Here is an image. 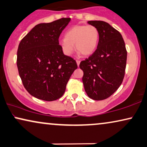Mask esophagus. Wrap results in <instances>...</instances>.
<instances>
[{"mask_svg":"<svg viewBox=\"0 0 147 147\" xmlns=\"http://www.w3.org/2000/svg\"><path fill=\"white\" fill-rule=\"evenodd\" d=\"M76 63H77L78 66H79L80 65V60H76Z\"/></svg>","mask_w":147,"mask_h":147,"instance_id":"obj_1","label":"esophagus"}]
</instances>
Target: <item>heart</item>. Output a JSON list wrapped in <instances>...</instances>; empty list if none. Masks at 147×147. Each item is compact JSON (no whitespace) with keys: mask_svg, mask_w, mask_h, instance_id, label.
I'll use <instances>...</instances> for the list:
<instances>
[{"mask_svg":"<svg viewBox=\"0 0 147 147\" xmlns=\"http://www.w3.org/2000/svg\"><path fill=\"white\" fill-rule=\"evenodd\" d=\"M98 28L92 25H76L65 32V38L59 41L63 52L67 56L74 53V44L79 53L88 56L96 50L99 40Z\"/></svg>","mask_w":147,"mask_h":147,"instance_id":"b5f03b06","label":"heart"}]
</instances>
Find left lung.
Returning a JSON list of instances; mask_svg holds the SVG:
<instances>
[{"label":"left lung","instance_id":"obj_1","mask_svg":"<svg viewBox=\"0 0 147 147\" xmlns=\"http://www.w3.org/2000/svg\"><path fill=\"white\" fill-rule=\"evenodd\" d=\"M98 28L100 36L97 49L82 61V82L88 96L101 100L111 96L122 83L126 67L127 51L121 34L102 21H89Z\"/></svg>","mask_w":147,"mask_h":147}]
</instances>
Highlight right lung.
<instances>
[{"label":"right lung","instance_id":"1","mask_svg":"<svg viewBox=\"0 0 147 147\" xmlns=\"http://www.w3.org/2000/svg\"><path fill=\"white\" fill-rule=\"evenodd\" d=\"M71 20L61 18L36 25L19 45L17 65L23 85L32 96L53 101L60 98L76 61L63 54L59 38Z\"/></svg>","mask_w":147,"mask_h":147}]
</instances>
